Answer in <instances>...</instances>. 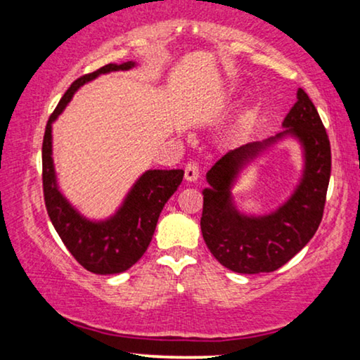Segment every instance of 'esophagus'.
<instances>
[{"instance_id": "esophagus-1", "label": "esophagus", "mask_w": 360, "mask_h": 360, "mask_svg": "<svg viewBox=\"0 0 360 360\" xmlns=\"http://www.w3.org/2000/svg\"><path fill=\"white\" fill-rule=\"evenodd\" d=\"M200 176V169L195 162H188L185 167V180L186 181H196Z\"/></svg>"}]
</instances>
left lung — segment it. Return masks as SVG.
I'll list each match as a JSON object with an SVG mask.
<instances>
[{
  "mask_svg": "<svg viewBox=\"0 0 360 360\" xmlns=\"http://www.w3.org/2000/svg\"><path fill=\"white\" fill-rule=\"evenodd\" d=\"M283 127L277 136L229 150L206 174L210 188L203 190L201 233L210 252L233 272L260 274L280 269L309 243L323 219L331 176V146L316 108L302 88ZM287 135L297 136L304 147L302 181L275 214L240 215L230 195L233 179L259 151Z\"/></svg>",
  "mask_w": 360,
  "mask_h": 360,
  "instance_id": "left-lung-1",
  "label": "left lung"
}]
</instances>
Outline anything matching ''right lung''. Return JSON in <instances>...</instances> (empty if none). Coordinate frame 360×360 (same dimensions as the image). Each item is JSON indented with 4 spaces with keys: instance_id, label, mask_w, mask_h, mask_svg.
Instances as JSON below:
<instances>
[{
    "instance_id": "obj_1",
    "label": "right lung",
    "mask_w": 360,
    "mask_h": 360,
    "mask_svg": "<svg viewBox=\"0 0 360 360\" xmlns=\"http://www.w3.org/2000/svg\"><path fill=\"white\" fill-rule=\"evenodd\" d=\"M134 62L108 63L77 78L49 117L42 142L44 201L57 234L82 267L93 274H121L132 267L149 248L164 205L184 180V170H147L127 193L124 203L106 221H90L78 213L57 188L52 160V122L86 82L101 73L129 70Z\"/></svg>"
}]
</instances>
